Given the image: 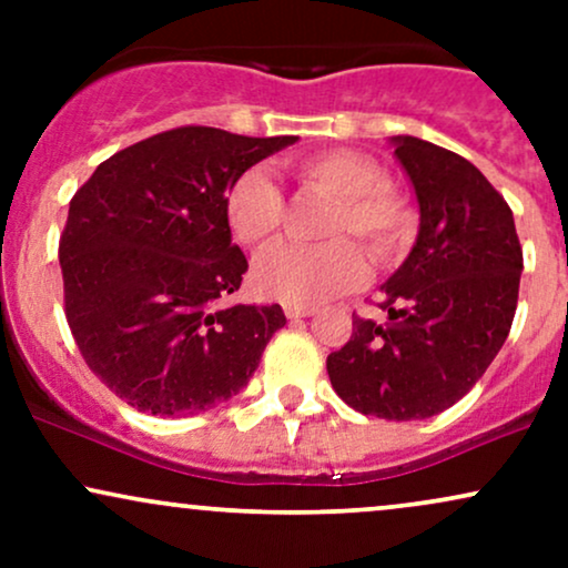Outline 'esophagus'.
<instances>
[{
  "label": "esophagus",
  "instance_id": "obj_1",
  "mask_svg": "<svg viewBox=\"0 0 568 568\" xmlns=\"http://www.w3.org/2000/svg\"><path fill=\"white\" fill-rule=\"evenodd\" d=\"M285 315H288V321H302V317H310L315 315V310L312 306H302V304H283Z\"/></svg>",
  "mask_w": 568,
  "mask_h": 568
}]
</instances>
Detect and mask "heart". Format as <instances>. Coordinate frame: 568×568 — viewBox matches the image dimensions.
Masks as SVG:
<instances>
[{
    "label": "heart",
    "instance_id": "b5f03b06",
    "mask_svg": "<svg viewBox=\"0 0 568 568\" xmlns=\"http://www.w3.org/2000/svg\"><path fill=\"white\" fill-rule=\"evenodd\" d=\"M315 192L334 197L321 245H275L253 264V285L288 304H323L363 283L366 258L346 240L366 245L374 262H389L408 237V211L387 189V173L355 149H325L291 162ZM285 216V197L272 175L253 168L226 194V221L243 245L262 247Z\"/></svg>",
    "mask_w": 568,
    "mask_h": 568
}]
</instances>
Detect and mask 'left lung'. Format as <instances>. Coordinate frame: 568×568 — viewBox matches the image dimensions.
Returning a JSON list of instances; mask_svg holds the SVG:
<instances>
[{"instance_id":"obj_1","label":"left lung","mask_w":568,"mask_h":568,"mask_svg":"<svg viewBox=\"0 0 568 568\" xmlns=\"http://www.w3.org/2000/svg\"><path fill=\"white\" fill-rule=\"evenodd\" d=\"M419 202V234L382 285L376 323L352 315L328 355L347 406L379 419H429L475 387L505 344L518 306L524 251L513 211L486 175L435 143L389 141Z\"/></svg>"}]
</instances>
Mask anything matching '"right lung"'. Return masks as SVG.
<instances>
[{"mask_svg": "<svg viewBox=\"0 0 568 568\" xmlns=\"http://www.w3.org/2000/svg\"><path fill=\"white\" fill-rule=\"evenodd\" d=\"M296 135L175 128L95 168L69 205L58 256L67 321L90 371L128 406L189 416L258 368L283 306H226L247 272L226 194Z\"/></svg>", "mask_w": 568, "mask_h": 568, "instance_id": "right-lung-1", "label": "right lung"}]
</instances>
